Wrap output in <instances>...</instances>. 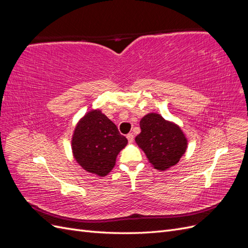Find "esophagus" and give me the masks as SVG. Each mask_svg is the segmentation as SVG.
Returning <instances> with one entry per match:
<instances>
[{"mask_svg": "<svg viewBox=\"0 0 248 248\" xmlns=\"http://www.w3.org/2000/svg\"><path fill=\"white\" fill-rule=\"evenodd\" d=\"M126 138H127V140H128L129 144H131V142H133V138H134V137H133L132 133H128V134H127Z\"/></svg>", "mask_w": 248, "mask_h": 248, "instance_id": "obj_1", "label": "esophagus"}]
</instances>
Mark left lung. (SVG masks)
Listing matches in <instances>:
<instances>
[{
	"label": "left lung",
	"instance_id": "1",
	"mask_svg": "<svg viewBox=\"0 0 248 248\" xmlns=\"http://www.w3.org/2000/svg\"><path fill=\"white\" fill-rule=\"evenodd\" d=\"M140 126L136 142L154 169L166 170L176 166L187 149V139L181 128L155 112L142 117Z\"/></svg>",
	"mask_w": 248,
	"mask_h": 248
}]
</instances>
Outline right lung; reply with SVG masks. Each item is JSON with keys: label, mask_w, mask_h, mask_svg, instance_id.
<instances>
[{"label": "right lung", "mask_w": 248, "mask_h": 248, "mask_svg": "<svg viewBox=\"0 0 248 248\" xmlns=\"http://www.w3.org/2000/svg\"><path fill=\"white\" fill-rule=\"evenodd\" d=\"M117 126L101 112L93 109L82 117L74 129L71 148L74 159L85 170L99 177L107 176L116 158L127 145Z\"/></svg>", "instance_id": "obj_1"}]
</instances>
